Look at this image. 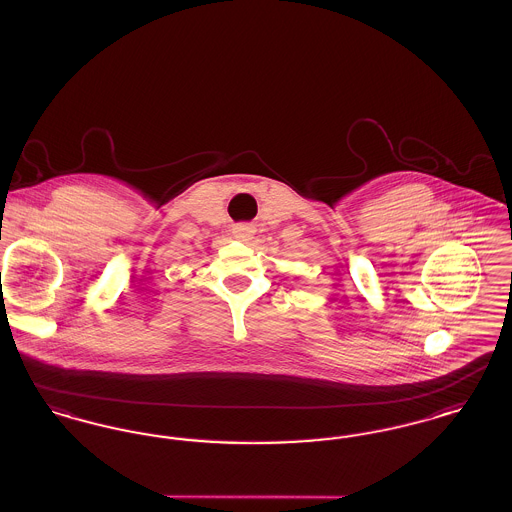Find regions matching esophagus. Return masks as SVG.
<instances>
[{
  "label": "esophagus",
  "instance_id": "1",
  "mask_svg": "<svg viewBox=\"0 0 512 512\" xmlns=\"http://www.w3.org/2000/svg\"><path fill=\"white\" fill-rule=\"evenodd\" d=\"M233 233H235V237H237V239L248 240L252 235H254V229H252L250 225H237Z\"/></svg>",
  "mask_w": 512,
  "mask_h": 512
}]
</instances>
